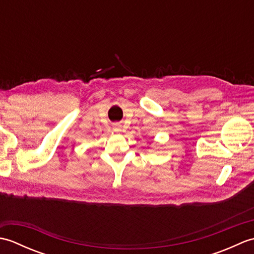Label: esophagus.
Masks as SVG:
<instances>
[{
	"label": "esophagus",
	"instance_id": "34e87169",
	"mask_svg": "<svg viewBox=\"0 0 254 254\" xmlns=\"http://www.w3.org/2000/svg\"><path fill=\"white\" fill-rule=\"evenodd\" d=\"M115 130H116V131H119V130H118V128H117V127H116V128H115Z\"/></svg>",
	"mask_w": 254,
	"mask_h": 254
}]
</instances>
